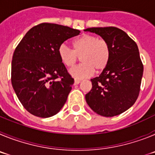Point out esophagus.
<instances>
[{
  "instance_id": "1",
  "label": "esophagus",
  "mask_w": 155,
  "mask_h": 155,
  "mask_svg": "<svg viewBox=\"0 0 155 155\" xmlns=\"http://www.w3.org/2000/svg\"><path fill=\"white\" fill-rule=\"evenodd\" d=\"M81 82V80H78V79H74V84H78Z\"/></svg>"
}]
</instances>
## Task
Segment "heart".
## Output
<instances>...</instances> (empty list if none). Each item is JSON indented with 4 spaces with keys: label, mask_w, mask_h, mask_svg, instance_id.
<instances>
[{
    "label": "heart",
    "mask_w": 155,
    "mask_h": 155,
    "mask_svg": "<svg viewBox=\"0 0 155 155\" xmlns=\"http://www.w3.org/2000/svg\"><path fill=\"white\" fill-rule=\"evenodd\" d=\"M73 50L63 43L57 53L61 63L66 67H73L80 57L81 64L71 69L70 74L75 78H85L91 76L94 71L99 73L109 64L111 48L105 39L91 34H84L73 42Z\"/></svg>",
    "instance_id": "b5f03b06"
}]
</instances>
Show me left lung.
<instances>
[{"label": "left lung", "mask_w": 155, "mask_h": 155, "mask_svg": "<svg viewBox=\"0 0 155 155\" xmlns=\"http://www.w3.org/2000/svg\"><path fill=\"white\" fill-rule=\"evenodd\" d=\"M100 35L110 45L111 57L98 77L91 79L92 87L85 94L87 105L105 117L117 116L135 103L143 72L137 45L125 31L116 27L84 29Z\"/></svg>", "instance_id": "1"}]
</instances>
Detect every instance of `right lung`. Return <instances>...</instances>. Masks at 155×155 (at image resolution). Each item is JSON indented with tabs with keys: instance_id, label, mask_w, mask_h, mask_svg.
Masks as SVG:
<instances>
[{
	"instance_id": "obj_1",
	"label": "right lung",
	"mask_w": 155,
	"mask_h": 155,
	"mask_svg": "<svg viewBox=\"0 0 155 155\" xmlns=\"http://www.w3.org/2000/svg\"><path fill=\"white\" fill-rule=\"evenodd\" d=\"M80 32L61 25L41 23L32 27L15 48L12 87L31 114L50 117L65 104L74 81L61 63L57 50L64 41Z\"/></svg>"
}]
</instances>
